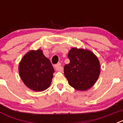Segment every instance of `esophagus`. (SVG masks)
<instances>
[{
    "instance_id": "esophagus-1",
    "label": "esophagus",
    "mask_w": 123,
    "mask_h": 123,
    "mask_svg": "<svg viewBox=\"0 0 123 123\" xmlns=\"http://www.w3.org/2000/svg\"><path fill=\"white\" fill-rule=\"evenodd\" d=\"M55 69L56 71H63V67L61 66V63H58L56 64V65H55Z\"/></svg>"
}]
</instances>
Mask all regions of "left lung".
Returning a JSON list of instances; mask_svg holds the SVG:
<instances>
[{
  "instance_id": "1",
  "label": "left lung",
  "mask_w": 123,
  "mask_h": 123,
  "mask_svg": "<svg viewBox=\"0 0 123 123\" xmlns=\"http://www.w3.org/2000/svg\"><path fill=\"white\" fill-rule=\"evenodd\" d=\"M69 63L64 67V74L71 87L78 91H87L98 79L100 66L98 58L91 51L73 48L68 54Z\"/></svg>"
}]
</instances>
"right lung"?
Segmentation results:
<instances>
[{"label": "right lung", "instance_id": "1", "mask_svg": "<svg viewBox=\"0 0 123 123\" xmlns=\"http://www.w3.org/2000/svg\"><path fill=\"white\" fill-rule=\"evenodd\" d=\"M21 80L30 89L45 91L51 84L54 69L42 50H30L25 54L18 67Z\"/></svg>", "mask_w": 123, "mask_h": 123}]
</instances>
